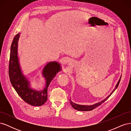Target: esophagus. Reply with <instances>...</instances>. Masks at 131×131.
<instances>
[{
	"label": "esophagus",
	"instance_id": "1",
	"mask_svg": "<svg viewBox=\"0 0 131 131\" xmlns=\"http://www.w3.org/2000/svg\"><path fill=\"white\" fill-rule=\"evenodd\" d=\"M71 64V63H70V64Z\"/></svg>",
	"mask_w": 131,
	"mask_h": 131
}]
</instances>
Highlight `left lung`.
Wrapping results in <instances>:
<instances>
[{
    "label": "left lung",
    "mask_w": 131,
    "mask_h": 131,
    "mask_svg": "<svg viewBox=\"0 0 131 131\" xmlns=\"http://www.w3.org/2000/svg\"><path fill=\"white\" fill-rule=\"evenodd\" d=\"M121 76L119 80H118V82L117 83V84L116 85L114 89L113 90V91H112V92H111V93L108 96H107L106 98H105L104 100H102L100 102L97 103H96V104H93V105H80V104H78L75 103L73 102L72 101V100H71L70 99V104L72 105V106H73V108L74 109H75V110H79V111H91V110H92L93 109L96 108V107L98 106L99 105H101L103 103H104L107 100V99H108L111 96V95H112V94L114 92L115 90L117 89V87H118V84H119L120 80H121Z\"/></svg>",
    "instance_id": "obj_1"
}]
</instances>
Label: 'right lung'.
<instances>
[{"mask_svg":"<svg viewBox=\"0 0 131 131\" xmlns=\"http://www.w3.org/2000/svg\"><path fill=\"white\" fill-rule=\"evenodd\" d=\"M20 33L15 35L10 50L9 74L12 85L22 100L31 105L41 106L47 100V89L56 75L62 70L61 64L57 62H49L43 67L42 77L45 78V88L38 91L32 88L30 82L23 74L18 56V42Z\"/></svg>","mask_w":131,"mask_h":131,"instance_id":"obj_1","label":"right lung"}]
</instances>
